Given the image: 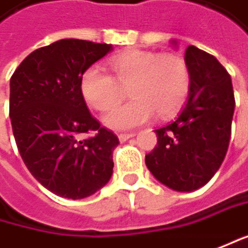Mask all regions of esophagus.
Listing matches in <instances>:
<instances>
[{
  "label": "esophagus",
  "instance_id": "obj_1",
  "mask_svg": "<svg viewBox=\"0 0 248 248\" xmlns=\"http://www.w3.org/2000/svg\"><path fill=\"white\" fill-rule=\"evenodd\" d=\"M134 135H135V134H134V133L120 134V135H118V140H120V142H125V141H127L128 138H133Z\"/></svg>",
  "mask_w": 248,
  "mask_h": 248
}]
</instances>
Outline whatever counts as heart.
<instances>
[{
    "label": "heart",
    "instance_id": "heart-1",
    "mask_svg": "<svg viewBox=\"0 0 248 248\" xmlns=\"http://www.w3.org/2000/svg\"><path fill=\"white\" fill-rule=\"evenodd\" d=\"M114 78L97 67H89L80 78L84 101L97 111H107L117 104L121 86L133 97L104 117L113 130H128L145 124L158 111L161 117L176 113L185 103L190 89L186 62L175 53L128 50L110 61Z\"/></svg>",
    "mask_w": 248,
    "mask_h": 248
}]
</instances>
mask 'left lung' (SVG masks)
<instances>
[{
  "mask_svg": "<svg viewBox=\"0 0 248 248\" xmlns=\"http://www.w3.org/2000/svg\"><path fill=\"white\" fill-rule=\"evenodd\" d=\"M178 46L176 41H170ZM185 62L190 89L179 115L155 130L156 147L145 155L154 178L176 192L204 186L220 168L229 148L234 93L220 62L196 46H187Z\"/></svg>",
  "mask_w": 248,
  "mask_h": 248,
  "instance_id": "1",
  "label": "left lung"
}]
</instances>
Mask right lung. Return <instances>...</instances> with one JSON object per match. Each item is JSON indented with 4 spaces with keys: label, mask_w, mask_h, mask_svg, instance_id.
<instances>
[{
    "label": "right lung",
    "mask_w": 248,
    "mask_h": 248,
    "mask_svg": "<svg viewBox=\"0 0 248 248\" xmlns=\"http://www.w3.org/2000/svg\"><path fill=\"white\" fill-rule=\"evenodd\" d=\"M113 45L61 39L22 61L9 81V118L32 176L66 199L96 193L113 175L118 138L101 128L80 92L81 75ZM96 135L79 140L83 132Z\"/></svg>",
    "instance_id": "1"
}]
</instances>
